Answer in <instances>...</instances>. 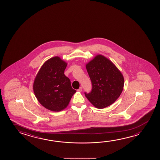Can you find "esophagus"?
Here are the masks:
<instances>
[{
    "instance_id": "1",
    "label": "esophagus",
    "mask_w": 160,
    "mask_h": 160,
    "mask_svg": "<svg viewBox=\"0 0 160 160\" xmlns=\"http://www.w3.org/2000/svg\"><path fill=\"white\" fill-rule=\"evenodd\" d=\"M82 87H80V88H79V89L78 90V92H82Z\"/></svg>"
}]
</instances>
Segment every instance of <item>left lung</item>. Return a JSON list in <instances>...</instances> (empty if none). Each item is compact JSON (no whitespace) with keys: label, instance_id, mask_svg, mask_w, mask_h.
Here are the masks:
<instances>
[{"label":"left lung","instance_id":"1","mask_svg":"<svg viewBox=\"0 0 160 160\" xmlns=\"http://www.w3.org/2000/svg\"><path fill=\"white\" fill-rule=\"evenodd\" d=\"M92 81V92L85 97L95 107L103 109L112 105L121 95L124 84L121 71L108 58L98 55L86 64Z\"/></svg>","mask_w":160,"mask_h":160}]
</instances>
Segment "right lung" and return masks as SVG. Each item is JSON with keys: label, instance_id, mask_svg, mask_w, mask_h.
Segmentation results:
<instances>
[{"label": "right lung", "instance_id": "add662e5", "mask_svg": "<svg viewBox=\"0 0 160 160\" xmlns=\"http://www.w3.org/2000/svg\"><path fill=\"white\" fill-rule=\"evenodd\" d=\"M67 65L60 57L51 58L43 64L34 79V95L39 103L48 110H63L76 92L64 74Z\"/></svg>", "mask_w": 160, "mask_h": 160}]
</instances>
